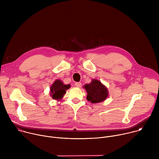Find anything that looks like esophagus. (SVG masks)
<instances>
[{"label": "esophagus", "instance_id": "esophagus-1", "mask_svg": "<svg viewBox=\"0 0 159 159\" xmlns=\"http://www.w3.org/2000/svg\"><path fill=\"white\" fill-rule=\"evenodd\" d=\"M75 85L77 87H80L81 85H82V83L81 82H76L75 84Z\"/></svg>", "mask_w": 159, "mask_h": 159}]
</instances>
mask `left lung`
<instances>
[{
    "mask_svg": "<svg viewBox=\"0 0 159 159\" xmlns=\"http://www.w3.org/2000/svg\"><path fill=\"white\" fill-rule=\"evenodd\" d=\"M87 91V99L92 103L104 101L108 96V90L99 80L93 79L90 84L84 86Z\"/></svg>",
    "mask_w": 159,
    "mask_h": 159,
    "instance_id": "left-lung-1",
    "label": "left lung"
}]
</instances>
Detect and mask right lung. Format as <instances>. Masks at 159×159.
Instances as JSON below:
<instances>
[{
  "label": "right lung",
  "mask_w": 159,
  "mask_h": 159,
  "mask_svg": "<svg viewBox=\"0 0 159 159\" xmlns=\"http://www.w3.org/2000/svg\"><path fill=\"white\" fill-rule=\"evenodd\" d=\"M70 87V84L65 85L59 79L56 80L50 87V96L53 99L60 101L65 94L66 90Z\"/></svg>",
  "instance_id": "add662e5"
}]
</instances>
